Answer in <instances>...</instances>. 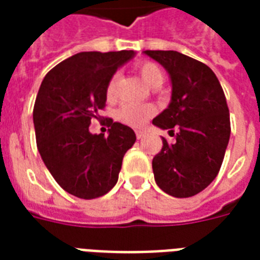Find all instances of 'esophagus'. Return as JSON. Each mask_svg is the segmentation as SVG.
Segmentation results:
<instances>
[{
	"label": "esophagus",
	"mask_w": 260,
	"mask_h": 260,
	"mask_svg": "<svg viewBox=\"0 0 260 260\" xmlns=\"http://www.w3.org/2000/svg\"><path fill=\"white\" fill-rule=\"evenodd\" d=\"M145 134H147V132L145 130H136V137L140 140V138L145 137Z\"/></svg>",
	"instance_id": "34e87169"
}]
</instances>
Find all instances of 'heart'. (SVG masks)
Returning a JSON list of instances; mask_svg holds the SVG:
<instances>
[{
    "instance_id": "b5f03b06",
    "label": "heart",
    "mask_w": 260,
    "mask_h": 260,
    "mask_svg": "<svg viewBox=\"0 0 260 260\" xmlns=\"http://www.w3.org/2000/svg\"><path fill=\"white\" fill-rule=\"evenodd\" d=\"M138 73L143 77V80L152 88H159L164 84L165 75L162 69L159 68L156 63L153 62H144L137 68ZM116 75L111 77V80L108 81L107 94L108 100H112L115 96V91H116ZM156 113V108L153 107L152 104H134V102H128L124 104L119 108L117 111V119L124 124H127L130 127H143L145 123L148 122L149 119Z\"/></svg>"
}]
</instances>
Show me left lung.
I'll return each mask as SVG.
<instances>
[{
    "mask_svg": "<svg viewBox=\"0 0 260 260\" xmlns=\"http://www.w3.org/2000/svg\"><path fill=\"white\" fill-rule=\"evenodd\" d=\"M168 70L172 101L152 123L176 141L162 138L152 159L155 181L176 198L194 197L216 179L230 140V113L220 83L209 66L177 51H144ZM178 133L174 134V128Z\"/></svg>",
    "mask_w": 260,
    "mask_h": 260,
    "instance_id": "left-lung-1",
    "label": "left lung"
}]
</instances>
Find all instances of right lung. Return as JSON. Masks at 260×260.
<instances>
[{
    "instance_id": "obj_1",
    "label": "right lung",
    "mask_w": 260,
    "mask_h": 260,
    "mask_svg": "<svg viewBox=\"0 0 260 260\" xmlns=\"http://www.w3.org/2000/svg\"><path fill=\"white\" fill-rule=\"evenodd\" d=\"M134 51L79 52L45 75L34 102L37 148L55 181L83 200L116 184L124 153L136 143L128 126L109 119V136L91 134V120L105 108L108 81Z\"/></svg>"
}]
</instances>
